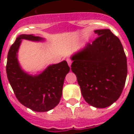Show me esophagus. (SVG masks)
<instances>
[{
  "mask_svg": "<svg viewBox=\"0 0 134 134\" xmlns=\"http://www.w3.org/2000/svg\"><path fill=\"white\" fill-rule=\"evenodd\" d=\"M71 63H72V62H71V60H69V59H68V60H67V63H68V65H69V67H71Z\"/></svg>",
  "mask_w": 134,
  "mask_h": 134,
  "instance_id": "34e87169",
  "label": "esophagus"
}]
</instances>
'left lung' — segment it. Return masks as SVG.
<instances>
[{
    "instance_id": "obj_1",
    "label": "left lung",
    "mask_w": 134,
    "mask_h": 134,
    "mask_svg": "<svg viewBox=\"0 0 134 134\" xmlns=\"http://www.w3.org/2000/svg\"><path fill=\"white\" fill-rule=\"evenodd\" d=\"M97 38L73 53L71 71L90 106L104 108L118 99L127 76V57L120 40L109 29L95 30Z\"/></svg>"
}]
</instances>
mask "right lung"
Wrapping results in <instances>:
<instances>
[{
	"mask_svg": "<svg viewBox=\"0 0 134 134\" xmlns=\"http://www.w3.org/2000/svg\"><path fill=\"white\" fill-rule=\"evenodd\" d=\"M23 40L44 42L34 35H20L9 48L6 66L7 76L17 99L36 112H46L59 104L65 78L69 71L66 60L49 65L39 74L32 75L22 69L18 60V51Z\"/></svg>",
	"mask_w": 134,
	"mask_h": 134,
	"instance_id": "1",
	"label": "right lung"
}]
</instances>
